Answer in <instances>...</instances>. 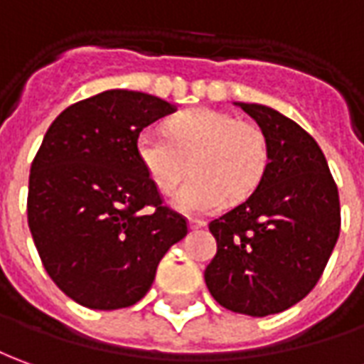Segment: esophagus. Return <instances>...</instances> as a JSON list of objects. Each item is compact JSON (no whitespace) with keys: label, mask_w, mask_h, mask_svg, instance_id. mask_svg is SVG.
Listing matches in <instances>:
<instances>
[{"label":"esophagus","mask_w":364,"mask_h":364,"mask_svg":"<svg viewBox=\"0 0 364 364\" xmlns=\"http://www.w3.org/2000/svg\"><path fill=\"white\" fill-rule=\"evenodd\" d=\"M188 225H190V230H202V228H206V222L204 220H196V218H190Z\"/></svg>","instance_id":"obj_1"}]
</instances>
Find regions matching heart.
<instances>
[{"label":"heart","mask_w":364,"mask_h":364,"mask_svg":"<svg viewBox=\"0 0 364 364\" xmlns=\"http://www.w3.org/2000/svg\"><path fill=\"white\" fill-rule=\"evenodd\" d=\"M136 158L162 194H170L188 172L172 204L184 214H210L224 206L228 196L242 200L259 184L269 160L267 136L259 124L237 120L230 112L190 109L166 122V132L140 130Z\"/></svg>","instance_id":"obj_1"}]
</instances>
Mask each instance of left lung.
I'll use <instances>...</instances> for the list:
<instances>
[{
    "label": "left lung",
    "instance_id": "8db88e82",
    "mask_svg": "<svg viewBox=\"0 0 364 364\" xmlns=\"http://www.w3.org/2000/svg\"><path fill=\"white\" fill-rule=\"evenodd\" d=\"M262 127L269 160L254 194L210 222L218 252L204 272L222 307L282 313L319 282L339 240V190L309 132L263 105L235 102Z\"/></svg>",
    "mask_w": 364,
    "mask_h": 364
}]
</instances>
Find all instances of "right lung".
<instances>
[{
  "label": "right lung",
  "mask_w": 364,
  "mask_h": 364,
  "mask_svg": "<svg viewBox=\"0 0 364 364\" xmlns=\"http://www.w3.org/2000/svg\"><path fill=\"white\" fill-rule=\"evenodd\" d=\"M170 102L112 89L53 120L29 174L27 222L55 285L89 309L140 301L156 267L188 234L136 158V136Z\"/></svg>",
  "instance_id": "1"
}]
</instances>
